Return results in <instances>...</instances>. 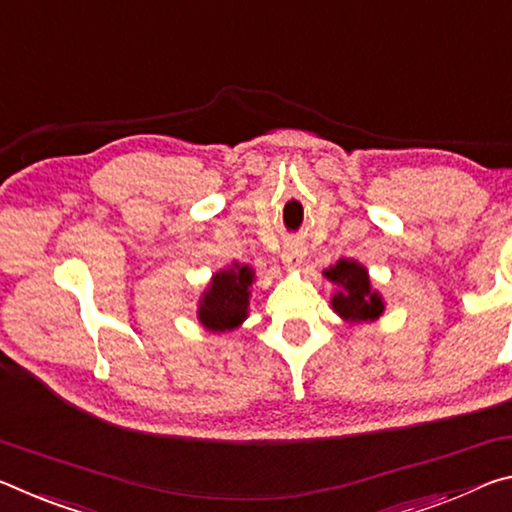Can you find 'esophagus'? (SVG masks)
Instances as JSON below:
<instances>
[{"mask_svg": "<svg viewBox=\"0 0 512 512\" xmlns=\"http://www.w3.org/2000/svg\"><path fill=\"white\" fill-rule=\"evenodd\" d=\"M306 261V247L301 245V242L292 240L283 249V265H286L288 272H299L301 267H304Z\"/></svg>", "mask_w": 512, "mask_h": 512, "instance_id": "34e87169", "label": "esophagus"}]
</instances>
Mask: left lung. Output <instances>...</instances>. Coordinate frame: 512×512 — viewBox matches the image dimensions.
<instances>
[{
	"label": "left lung",
	"instance_id": "8db88e82",
	"mask_svg": "<svg viewBox=\"0 0 512 512\" xmlns=\"http://www.w3.org/2000/svg\"><path fill=\"white\" fill-rule=\"evenodd\" d=\"M335 292L331 295L333 313L347 324L376 322L385 311V301L379 290L372 288L370 272L354 258H340L338 263L322 272Z\"/></svg>",
	"mask_w": 512,
	"mask_h": 512
}]
</instances>
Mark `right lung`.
I'll return each instance as SVG.
<instances>
[{
  "mask_svg": "<svg viewBox=\"0 0 512 512\" xmlns=\"http://www.w3.org/2000/svg\"><path fill=\"white\" fill-rule=\"evenodd\" d=\"M256 270L247 263L233 261L217 270L199 295L197 320L208 333H226L238 329L249 315L251 286Z\"/></svg>",
  "mask_w": 512,
  "mask_h": 512,
  "instance_id": "add662e5",
  "label": "right lung"
}]
</instances>
